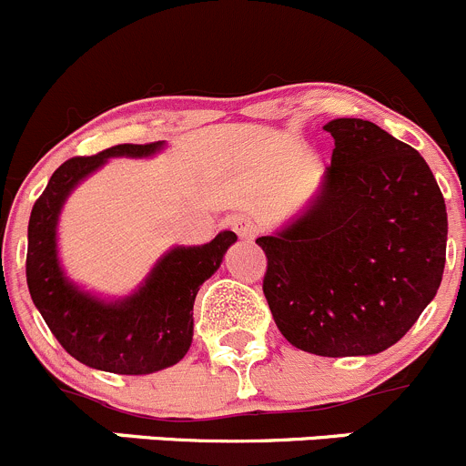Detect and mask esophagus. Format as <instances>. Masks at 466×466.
Returning <instances> with one entry per match:
<instances>
[{"instance_id": "esophagus-1", "label": "esophagus", "mask_w": 466, "mask_h": 466, "mask_svg": "<svg viewBox=\"0 0 466 466\" xmlns=\"http://www.w3.org/2000/svg\"><path fill=\"white\" fill-rule=\"evenodd\" d=\"M232 228H234V232L243 238V241H252V238L257 237L255 220H250L248 216H237V218H232Z\"/></svg>"}]
</instances>
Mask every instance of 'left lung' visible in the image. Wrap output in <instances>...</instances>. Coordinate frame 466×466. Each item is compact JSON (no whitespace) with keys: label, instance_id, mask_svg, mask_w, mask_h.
Instances as JSON below:
<instances>
[{"label":"left lung","instance_id":"1","mask_svg":"<svg viewBox=\"0 0 466 466\" xmlns=\"http://www.w3.org/2000/svg\"><path fill=\"white\" fill-rule=\"evenodd\" d=\"M332 164L287 225L257 238L264 296L291 346L323 358L394 346L440 289L444 196L423 157L378 125L337 118Z\"/></svg>","mask_w":466,"mask_h":466}]
</instances>
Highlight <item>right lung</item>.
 I'll return each instance as SVG.
<instances>
[{"instance_id": "1", "label": "right lung", "mask_w": 466, "mask_h": 466, "mask_svg": "<svg viewBox=\"0 0 466 466\" xmlns=\"http://www.w3.org/2000/svg\"><path fill=\"white\" fill-rule=\"evenodd\" d=\"M166 147L113 146L95 157H75L54 170L29 218L26 284L34 305L63 348L81 364L120 376H146L177 364L193 341V302L200 284L220 268L237 234L225 229L205 246H175L141 287L106 300L72 282L58 261V216L70 193L113 157L143 159Z\"/></svg>"}]
</instances>
